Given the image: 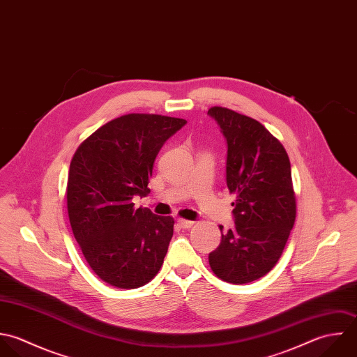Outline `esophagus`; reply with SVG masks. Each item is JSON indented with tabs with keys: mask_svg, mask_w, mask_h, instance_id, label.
I'll use <instances>...</instances> for the list:
<instances>
[{
	"mask_svg": "<svg viewBox=\"0 0 357 357\" xmlns=\"http://www.w3.org/2000/svg\"><path fill=\"white\" fill-rule=\"evenodd\" d=\"M178 226L181 227V229H184V230H187V229H191L192 226H194V222H191V220H184V219H178Z\"/></svg>",
	"mask_w": 357,
	"mask_h": 357,
	"instance_id": "34e87169",
	"label": "esophagus"
}]
</instances>
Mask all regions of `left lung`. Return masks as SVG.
<instances>
[{
  "label": "left lung",
  "instance_id": "left-lung-1",
  "mask_svg": "<svg viewBox=\"0 0 357 357\" xmlns=\"http://www.w3.org/2000/svg\"><path fill=\"white\" fill-rule=\"evenodd\" d=\"M208 115L227 141L226 181L236 195V226L222 233L209 264L223 281L246 284L275 266L294 227L291 163L282 144L257 120L222 107L211 108Z\"/></svg>",
  "mask_w": 357,
  "mask_h": 357
}]
</instances>
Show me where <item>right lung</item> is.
I'll list each match as a JSON object with an SVG mask.
<instances>
[{"instance_id":"right-lung-1","label":"right lung","mask_w":357,"mask_h":357,"mask_svg":"<svg viewBox=\"0 0 357 357\" xmlns=\"http://www.w3.org/2000/svg\"><path fill=\"white\" fill-rule=\"evenodd\" d=\"M187 120L130 114L108 121L75 152L68 176V213L73 236L105 282L139 288L160 270L174 220L134 209L146 197L162 145Z\"/></svg>"}]
</instances>
